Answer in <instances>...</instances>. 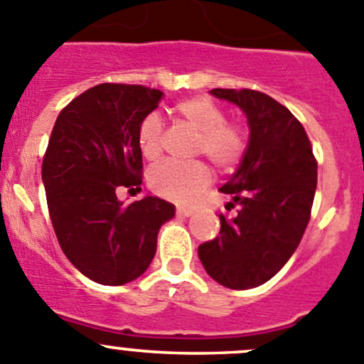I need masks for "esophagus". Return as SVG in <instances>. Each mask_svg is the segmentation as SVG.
<instances>
[{"label":"esophagus","instance_id":"34e87169","mask_svg":"<svg viewBox=\"0 0 364 364\" xmlns=\"http://www.w3.org/2000/svg\"><path fill=\"white\" fill-rule=\"evenodd\" d=\"M176 213L179 215V217H190V215L193 213V208H185V206H178V210H176Z\"/></svg>","mask_w":364,"mask_h":364}]
</instances>
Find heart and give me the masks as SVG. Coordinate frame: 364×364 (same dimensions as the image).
<instances>
[{
  "label": "heart",
  "instance_id": "b5f03b06",
  "mask_svg": "<svg viewBox=\"0 0 364 364\" xmlns=\"http://www.w3.org/2000/svg\"><path fill=\"white\" fill-rule=\"evenodd\" d=\"M176 114L186 126L199 133L196 154H204L220 171H232L247 151V129L236 121H225V112L210 97H192L176 105ZM164 126L158 115H147L140 124V151L147 160H156L161 153ZM211 168L203 160L179 164L165 160L147 172V183L154 193L167 199H193L211 183Z\"/></svg>",
  "mask_w": 364,
  "mask_h": 364
}]
</instances>
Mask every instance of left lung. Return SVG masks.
<instances>
[{"label": "left lung", "instance_id": "left-lung-1", "mask_svg": "<svg viewBox=\"0 0 364 364\" xmlns=\"http://www.w3.org/2000/svg\"><path fill=\"white\" fill-rule=\"evenodd\" d=\"M238 105L250 128L238 171L220 188L232 197L217 238L199 245L208 276L231 290L267 283L301 243L316 190V158L304 126L274 97L250 88H213Z\"/></svg>", "mask_w": 364, "mask_h": 364}]
</instances>
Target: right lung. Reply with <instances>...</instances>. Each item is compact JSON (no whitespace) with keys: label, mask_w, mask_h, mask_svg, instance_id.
Wrapping results in <instances>:
<instances>
[{"label":"right lung","mask_w":364,"mask_h":364,"mask_svg":"<svg viewBox=\"0 0 364 364\" xmlns=\"http://www.w3.org/2000/svg\"><path fill=\"white\" fill-rule=\"evenodd\" d=\"M164 92L101 83L62 108L42 158L49 218L67 259L88 279L121 287L147 270L161 224L176 206L158 197L132 204L119 188L140 190L139 132Z\"/></svg>","instance_id":"1"}]
</instances>
